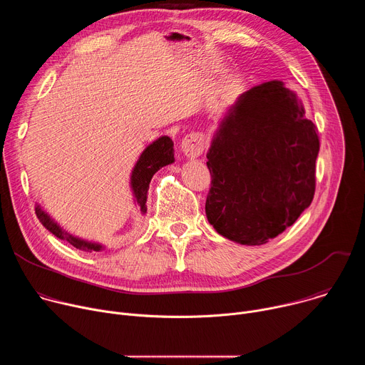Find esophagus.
<instances>
[{"label": "esophagus", "mask_w": 365, "mask_h": 365, "mask_svg": "<svg viewBox=\"0 0 365 365\" xmlns=\"http://www.w3.org/2000/svg\"><path fill=\"white\" fill-rule=\"evenodd\" d=\"M203 148H205L203 137L199 133H192V134L185 135V138L182 140V144H180L182 153L189 159L199 158Z\"/></svg>", "instance_id": "34e87169"}]
</instances>
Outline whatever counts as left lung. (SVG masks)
Returning <instances> with one entry per match:
<instances>
[{
  "label": "left lung",
  "instance_id": "8db88e82",
  "mask_svg": "<svg viewBox=\"0 0 365 365\" xmlns=\"http://www.w3.org/2000/svg\"><path fill=\"white\" fill-rule=\"evenodd\" d=\"M319 137L282 81L257 85L228 107L206 153L207 222L224 238L262 245L292 227L315 195Z\"/></svg>",
  "mask_w": 365,
  "mask_h": 365
}]
</instances>
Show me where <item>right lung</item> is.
Segmentation results:
<instances>
[{"label":"right lung","instance_id":"add662e5","mask_svg":"<svg viewBox=\"0 0 365 365\" xmlns=\"http://www.w3.org/2000/svg\"><path fill=\"white\" fill-rule=\"evenodd\" d=\"M172 163H175V148H173L172 138L168 135L155 138L140 154L138 160L135 162L131 170L130 187H131L134 203L140 207L141 215H145L147 212L145 202H147V192H148V185L151 182V178L154 176L155 172ZM36 215L47 231H50L59 240L68 241L71 245H73L78 250L88 251V252H93V251L101 252L102 250H106V245L101 242L83 240L63 230L53 218L47 214V211H44V207L40 203H36Z\"/></svg>","mask_w":365,"mask_h":365}]
</instances>
